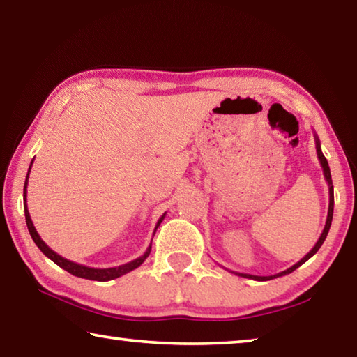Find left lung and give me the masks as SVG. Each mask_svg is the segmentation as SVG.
I'll return each mask as SVG.
<instances>
[{
  "label": "left lung",
  "mask_w": 357,
  "mask_h": 357,
  "mask_svg": "<svg viewBox=\"0 0 357 357\" xmlns=\"http://www.w3.org/2000/svg\"><path fill=\"white\" fill-rule=\"evenodd\" d=\"M315 144H317V155H318V160H319V164H321V168H323L324 179H326V183H328V185H329V209H328V219H326V225H324V229H323L321 236H319V239L317 241V244L313 245V249H312L309 253H307V255H305L304 258L299 259L298 263L293 264L291 268H288L287 271H282V273H279V274L268 275V277H261V275H252V274H243V273H234V274H236V275H239V277H245V279H252V280H259V282H263V280H271V279H275V277H282V275L291 274L294 269H298L301 264H304V263L307 261V259H309V258H312L313 255H315V253L318 252L319 247L323 245L324 239H326V236H328V233H329V228H331V223H332V214H334V185H332V178H331L329 164H328V160H326V157L323 155L321 144H319V140H318L317 134H315Z\"/></svg>",
  "instance_id": "obj_1"
}]
</instances>
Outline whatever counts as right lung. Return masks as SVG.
Masks as SVG:
<instances>
[{"label":"right lung","instance_id":"obj_1","mask_svg":"<svg viewBox=\"0 0 357 357\" xmlns=\"http://www.w3.org/2000/svg\"><path fill=\"white\" fill-rule=\"evenodd\" d=\"M33 165V162H31ZM31 165H29L28 168V174H26V179H25V187H23V208H25V219H26V225H28V231L29 234H31L33 241L36 243V245L39 247L40 252L44 253V255L47 258H50L53 263L58 264L59 268H63L64 271H68V273H70L72 275L75 277H82V279H88V280H98V282H107V280H113V279H118V277L130 273V271L137 269L138 266H140L144 259H146L149 257L151 253V244L146 249V252L143 253L142 257L135 258L134 261L130 263H126V264H121V266H116V268H105V269H98V268H89V266H83V264H78V263H74L70 261V259L64 258L61 255H58L56 252H53L50 247H48L44 241L40 239L39 233L36 231V228L33 225V220H31V215H29V211H28V204H26V185H28V178H29V172H31ZM165 214L160 217L159 222H157V225L154 228V233L155 229L159 228V225L162 223V220H164Z\"/></svg>","mask_w":357,"mask_h":357}]
</instances>
